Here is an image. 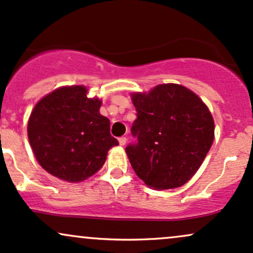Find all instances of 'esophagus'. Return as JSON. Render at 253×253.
<instances>
[{
	"label": "esophagus",
	"instance_id": "esophagus-1",
	"mask_svg": "<svg viewBox=\"0 0 253 253\" xmlns=\"http://www.w3.org/2000/svg\"><path fill=\"white\" fill-rule=\"evenodd\" d=\"M118 141H119V144H121V146H124V144L126 143V137L122 136V137L118 138Z\"/></svg>",
	"mask_w": 253,
	"mask_h": 253
}]
</instances>
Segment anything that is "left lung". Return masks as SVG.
Returning <instances> with one entry per match:
<instances>
[{
  "label": "left lung",
  "instance_id": "left-lung-1",
  "mask_svg": "<svg viewBox=\"0 0 253 253\" xmlns=\"http://www.w3.org/2000/svg\"><path fill=\"white\" fill-rule=\"evenodd\" d=\"M137 118L126 152L138 178L155 190L184 185L197 172L214 141L211 111L194 92L159 84L131 96Z\"/></svg>",
  "mask_w": 253,
  "mask_h": 253
}]
</instances>
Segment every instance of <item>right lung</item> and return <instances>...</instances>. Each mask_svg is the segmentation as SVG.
Returning <instances> with one entry per match:
<instances>
[{
  "mask_svg": "<svg viewBox=\"0 0 253 253\" xmlns=\"http://www.w3.org/2000/svg\"><path fill=\"white\" fill-rule=\"evenodd\" d=\"M84 86L62 87L36 105L28 119V140L41 166L70 183L87 179L103 167L118 141L101 101L87 98Z\"/></svg>",
  "mask_w": 253,
  "mask_h": 253,
  "instance_id": "1",
  "label": "right lung"
}]
</instances>
